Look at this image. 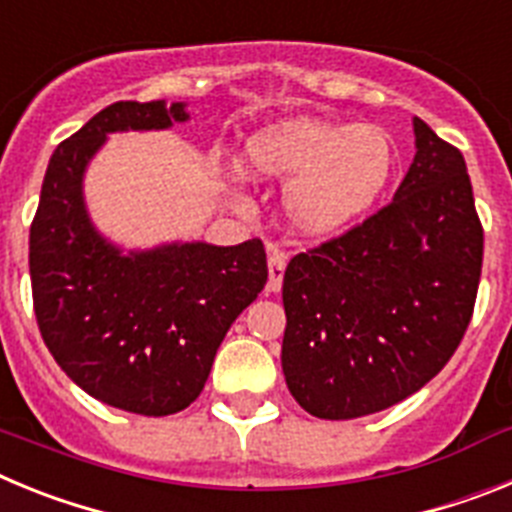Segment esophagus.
Returning <instances> with one entry per match:
<instances>
[{
	"label": "esophagus",
	"instance_id": "esophagus-1",
	"mask_svg": "<svg viewBox=\"0 0 512 512\" xmlns=\"http://www.w3.org/2000/svg\"><path fill=\"white\" fill-rule=\"evenodd\" d=\"M284 269H287V253L274 251L269 253V282H266V289L269 292H279L284 282Z\"/></svg>",
	"mask_w": 512,
	"mask_h": 512
}]
</instances>
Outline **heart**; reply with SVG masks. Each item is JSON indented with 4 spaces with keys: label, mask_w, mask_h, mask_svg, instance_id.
<instances>
[{
    "label": "heart",
    "mask_w": 512,
    "mask_h": 512,
    "mask_svg": "<svg viewBox=\"0 0 512 512\" xmlns=\"http://www.w3.org/2000/svg\"><path fill=\"white\" fill-rule=\"evenodd\" d=\"M243 169L259 182H284V212L300 233L325 238L359 223L387 192L397 146L379 125L284 120L253 133Z\"/></svg>",
    "instance_id": "heart-1"
}]
</instances>
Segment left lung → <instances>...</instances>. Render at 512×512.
<instances>
[{"mask_svg":"<svg viewBox=\"0 0 512 512\" xmlns=\"http://www.w3.org/2000/svg\"><path fill=\"white\" fill-rule=\"evenodd\" d=\"M395 200L284 271L282 372L300 408L351 420L441 372L474 312L485 233L459 148L413 120Z\"/></svg>","mask_w":512,"mask_h":512,"instance_id":"left-lung-1","label":"left lung"}]
</instances>
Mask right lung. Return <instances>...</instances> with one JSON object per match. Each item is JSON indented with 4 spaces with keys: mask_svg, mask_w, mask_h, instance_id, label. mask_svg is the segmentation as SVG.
Segmentation results:
<instances>
[{
    "mask_svg": "<svg viewBox=\"0 0 512 512\" xmlns=\"http://www.w3.org/2000/svg\"><path fill=\"white\" fill-rule=\"evenodd\" d=\"M187 104L115 102L53 151L30 225L40 336L87 395L128 413L189 408L233 320L264 289L259 238L238 246L166 243L125 253L84 205V171L110 133L166 130Z\"/></svg>",
    "mask_w": 512,
    "mask_h": 512,
    "instance_id": "obj_1",
    "label": "right lung"
}]
</instances>
